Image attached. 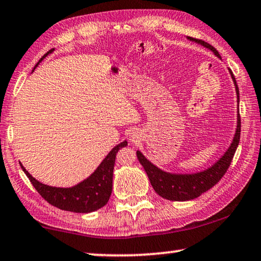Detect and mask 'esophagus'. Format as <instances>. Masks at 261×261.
Wrapping results in <instances>:
<instances>
[{"instance_id": "34e87169", "label": "esophagus", "mask_w": 261, "mask_h": 261, "mask_svg": "<svg viewBox=\"0 0 261 261\" xmlns=\"http://www.w3.org/2000/svg\"><path fill=\"white\" fill-rule=\"evenodd\" d=\"M136 138H137V136H136V135H131V141H132V142H135Z\"/></svg>"}]
</instances>
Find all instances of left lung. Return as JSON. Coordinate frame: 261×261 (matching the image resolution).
I'll return each mask as SVG.
<instances>
[{"label": "left lung", "instance_id": "1", "mask_svg": "<svg viewBox=\"0 0 261 261\" xmlns=\"http://www.w3.org/2000/svg\"><path fill=\"white\" fill-rule=\"evenodd\" d=\"M191 41L197 42L201 45L206 46L210 50L215 53V55L220 58L219 53L217 51L216 48H213L211 44L206 43L205 41L197 40V38L189 37ZM230 73L232 76V80L234 82L237 97H238V104H239V89L237 85V82L234 76H233L232 71L230 70ZM239 108V106H238ZM240 127H242V122H240V115L238 109V122H237V130L236 135L233 137L232 144L228 147L226 152L224 153L219 161L216 164H213L211 168L203 171V172L192 173V174H174V173H168L158 169L154 166L152 163H150L147 159L144 157L141 151H137V158L141 164L143 165L144 170L149 177L151 185L155 192L164 199L173 200V201H186L191 200L194 198L199 197L200 194L207 191L211 188H213L224 174L226 173L231 165V162L233 159V155L236 153L237 147L239 145L240 139Z\"/></svg>", "mask_w": 261, "mask_h": 261}]
</instances>
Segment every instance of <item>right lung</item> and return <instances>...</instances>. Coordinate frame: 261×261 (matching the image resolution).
<instances>
[{
	"label": "right lung",
	"mask_w": 261,
	"mask_h": 261,
	"mask_svg": "<svg viewBox=\"0 0 261 261\" xmlns=\"http://www.w3.org/2000/svg\"><path fill=\"white\" fill-rule=\"evenodd\" d=\"M53 50L54 49L49 50L41 58L40 62L48 56L50 53H53ZM38 63L36 64V67ZM126 145L127 142H123L118 144L117 146H115L90 177L69 189L53 188V186L42 184V182L35 179L33 176H30V173L23 168L22 164L21 168L24 171L27 177L29 178L34 188L36 189V191L50 205L55 206L57 208L64 210V211L89 213L103 207L109 201V198H110L112 192V176H114L116 154H117L119 149Z\"/></svg>",
	"instance_id": "obj_1"
}]
</instances>
